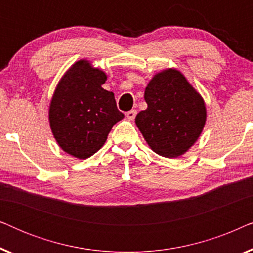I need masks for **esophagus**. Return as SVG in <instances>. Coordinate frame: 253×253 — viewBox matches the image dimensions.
Instances as JSON below:
<instances>
[{
    "instance_id": "obj_1",
    "label": "esophagus",
    "mask_w": 253,
    "mask_h": 253,
    "mask_svg": "<svg viewBox=\"0 0 253 253\" xmlns=\"http://www.w3.org/2000/svg\"><path fill=\"white\" fill-rule=\"evenodd\" d=\"M126 117L127 119H129L130 121H132V120H134V117H136V115H137V110L136 109H132V110H130V112H127L126 114Z\"/></svg>"
}]
</instances>
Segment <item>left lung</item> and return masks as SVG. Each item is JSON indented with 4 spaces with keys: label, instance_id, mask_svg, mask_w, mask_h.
<instances>
[{
    "label": "left lung",
    "instance_id": "1",
    "mask_svg": "<svg viewBox=\"0 0 253 253\" xmlns=\"http://www.w3.org/2000/svg\"><path fill=\"white\" fill-rule=\"evenodd\" d=\"M147 108L136 124L155 153L184 154L198 139L206 122V107L198 92L176 69L159 72L145 88Z\"/></svg>",
    "mask_w": 253,
    "mask_h": 253
}]
</instances>
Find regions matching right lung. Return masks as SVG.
Returning <instances> with one entry per match:
<instances>
[{"instance_id":"1","label":"right lung","mask_w":253,"mask_h":253,"mask_svg":"<svg viewBox=\"0 0 253 253\" xmlns=\"http://www.w3.org/2000/svg\"><path fill=\"white\" fill-rule=\"evenodd\" d=\"M107 76L81 60L58 83L49 106V123L64 152L86 159L106 143L113 126L124 117L117 109L114 93L102 85Z\"/></svg>"}]
</instances>
